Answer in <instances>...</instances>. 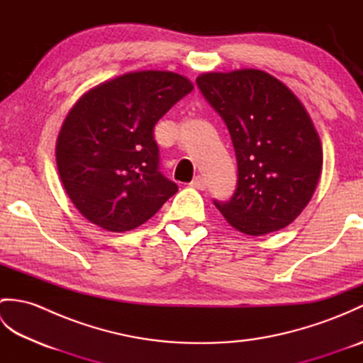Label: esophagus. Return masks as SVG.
<instances>
[{"label": "esophagus", "instance_id": "1", "mask_svg": "<svg viewBox=\"0 0 363 363\" xmlns=\"http://www.w3.org/2000/svg\"><path fill=\"white\" fill-rule=\"evenodd\" d=\"M190 187L198 189V190H204V189H206V181H204V177H201V176H196L195 179L190 182Z\"/></svg>", "mask_w": 363, "mask_h": 363}]
</instances>
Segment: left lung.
I'll return each mask as SVG.
<instances>
[{"label": "left lung", "mask_w": 363, "mask_h": 363, "mask_svg": "<svg viewBox=\"0 0 363 363\" xmlns=\"http://www.w3.org/2000/svg\"><path fill=\"white\" fill-rule=\"evenodd\" d=\"M196 84L226 123L237 157V189L215 207L248 235L289 226L309 204L323 167L306 107L284 82L254 68L203 73Z\"/></svg>", "instance_id": "1"}]
</instances>
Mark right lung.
Segmentation results:
<instances>
[{"mask_svg":"<svg viewBox=\"0 0 363 363\" xmlns=\"http://www.w3.org/2000/svg\"><path fill=\"white\" fill-rule=\"evenodd\" d=\"M194 90L173 72H133L86 91L56 143L60 181L84 217L111 233L148 221L177 186L159 172L154 126Z\"/></svg>","mask_w":363,"mask_h":363,"instance_id":"obj_1","label":"right lung"}]
</instances>
